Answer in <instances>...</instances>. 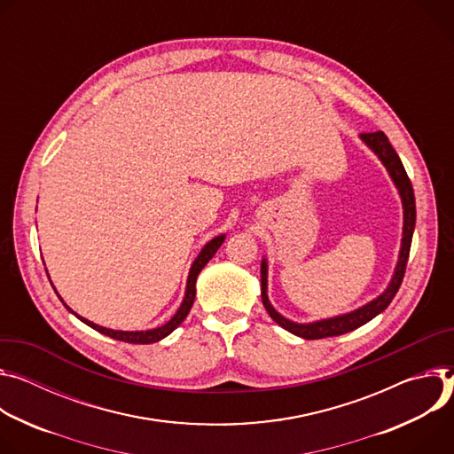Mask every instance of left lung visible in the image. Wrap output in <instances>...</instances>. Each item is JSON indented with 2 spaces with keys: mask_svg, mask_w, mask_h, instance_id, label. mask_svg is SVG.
<instances>
[{
  "mask_svg": "<svg viewBox=\"0 0 454 454\" xmlns=\"http://www.w3.org/2000/svg\"><path fill=\"white\" fill-rule=\"evenodd\" d=\"M359 138L373 151L375 157L380 160V164L386 168L393 185L398 191L400 201H402V216H404V222H402V239H400V250H398V260L393 270V276L387 283V286L372 301H368L366 305L346 312L339 314L333 317L312 321V323H297L292 321L285 316H281L270 303L269 299V260H262V301L269 312V316L286 332L301 337V339H325V337H333V335H342L351 330H356L379 314H382L387 305L393 301L395 294L400 288L402 278H404L408 258H410V248H411V239H413V231H415V222H417V207H415V192L413 185L408 178V173L402 166L396 151L391 147L387 137L382 131L375 133H361Z\"/></svg>",
  "mask_w": 454,
  "mask_h": 454,
  "instance_id": "1",
  "label": "left lung"
}]
</instances>
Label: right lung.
I'll return each mask as SVG.
<instances>
[{"instance_id": "1", "label": "right lung", "mask_w": 454, "mask_h": 454, "mask_svg": "<svg viewBox=\"0 0 454 454\" xmlns=\"http://www.w3.org/2000/svg\"><path fill=\"white\" fill-rule=\"evenodd\" d=\"M223 241H225V234H218V236H215L213 239H209L204 247H201L200 254L196 256V260L192 262V265H191V269H189L187 285H185V294H184V299H182V303H180L178 310L175 312V316H173L168 323H164V325H160V326H155V328H147V330H131V332H128V330H114V328L98 326V325H95V323H91V321H88V319L81 317L79 314H75V312H74V310L65 303L63 297L59 295V292H58L56 288H54V290H56L58 297L63 301V305L67 307V310H68L70 314H74L79 321H82V323H84V325H88L90 328L97 330L98 333L108 335V337L117 339V340L133 342V344H151V342H159V340H162L164 337H168L173 330H176V328L184 323V319L187 317V314H189V310H191V307H192V303H194V295H196V278H198L200 270L204 269V267L209 263V260L216 254V250L222 247V243H223Z\"/></svg>"}]
</instances>
